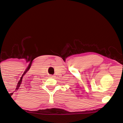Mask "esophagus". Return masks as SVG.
Masks as SVG:
<instances>
[{
  "label": "esophagus",
  "mask_w": 123,
  "mask_h": 123,
  "mask_svg": "<svg viewBox=\"0 0 123 123\" xmlns=\"http://www.w3.org/2000/svg\"><path fill=\"white\" fill-rule=\"evenodd\" d=\"M51 78H55V76H53V75H51Z\"/></svg>",
  "instance_id": "obj_1"
}]
</instances>
